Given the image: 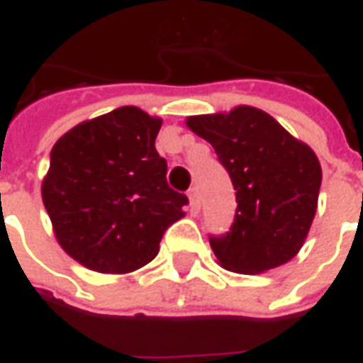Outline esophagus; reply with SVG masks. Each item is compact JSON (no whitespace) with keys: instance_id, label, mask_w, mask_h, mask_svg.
<instances>
[{"instance_id":"obj_1","label":"esophagus","mask_w":363,"mask_h":363,"mask_svg":"<svg viewBox=\"0 0 363 363\" xmlns=\"http://www.w3.org/2000/svg\"><path fill=\"white\" fill-rule=\"evenodd\" d=\"M189 200L192 210H198V208H200V192H198V186H192V189L189 190Z\"/></svg>"}]
</instances>
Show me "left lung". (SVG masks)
<instances>
[{
    "instance_id": "8db88e82",
    "label": "left lung",
    "mask_w": 363,
    "mask_h": 363,
    "mask_svg": "<svg viewBox=\"0 0 363 363\" xmlns=\"http://www.w3.org/2000/svg\"><path fill=\"white\" fill-rule=\"evenodd\" d=\"M186 126L212 143L235 189V220L210 245L228 270L259 274L296 257L317 212L320 165L307 143L255 106L200 114Z\"/></svg>"
}]
</instances>
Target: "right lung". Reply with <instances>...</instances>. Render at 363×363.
I'll return each instance as SVG.
<instances>
[{
	"label": "right lung",
	"instance_id": "right-lung-1",
	"mask_svg": "<svg viewBox=\"0 0 363 363\" xmlns=\"http://www.w3.org/2000/svg\"><path fill=\"white\" fill-rule=\"evenodd\" d=\"M161 118L138 106L82 122L54 143L43 202L62 249L83 267L126 274L157 257L189 198L167 184Z\"/></svg>",
	"mask_w": 363,
	"mask_h": 363
}]
</instances>
